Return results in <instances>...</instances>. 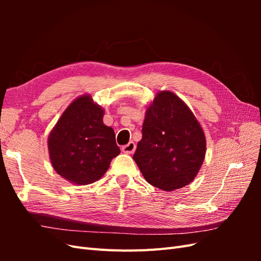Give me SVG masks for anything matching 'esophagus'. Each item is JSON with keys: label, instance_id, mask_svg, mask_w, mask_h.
Here are the masks:
<instances>
[{"label": "esophagus", "instance_id": "obj_1", "mask_svg": "<svg viewBox=\"0 0 261 261\" xmlns=\"http://www.w3.org/2000/svg\"><path fill=\"white\" fill-rule=\"evenodd\" d=\"M135 150H136V144L134 143V141H129L127 145L122 147V151L125 153H134Z\"/></svg>", "mask_w": 261, "mask_h": 261}]
</instances>
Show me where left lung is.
Segmentation results:
<instances>
[{
    "mask_svg": "<svg viewBox=\"0 0 261 261\" xmlns=\"http://www.w3.org/2000/svg\"><path fill=\"white\" fill-rule=\"evenodd\" d=\"M204 154L206 137L192 110L175 93L158 92L133 156L145 179L165 192L184 187L198 174Z\"/></svg>",
    "mask_w": 261,
    "mask_h": 261,
    "instance_id": "obj_1",
    "label": "left lung"
}]
</instances>
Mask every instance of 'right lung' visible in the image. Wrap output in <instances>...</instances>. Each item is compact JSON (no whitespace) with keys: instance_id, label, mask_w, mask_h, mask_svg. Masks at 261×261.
<instances>
[{"instance_id":"1","label":"right lung","mask_w":261,"mask_h":261,"mask_svg":"<svg viewBox=\"0 0 261 261\" xmlns=\"http://www.w3.org/2000/svg\"><path fill=\"white\" fill-rule=\"evenodd\" d=\"M105 110L84 94L70 103L48 138L52 167L76 185L100 179L121 150L112 127L103 124Z\"/></svg>"}]
</instances>
